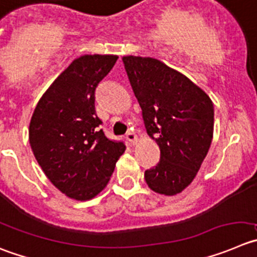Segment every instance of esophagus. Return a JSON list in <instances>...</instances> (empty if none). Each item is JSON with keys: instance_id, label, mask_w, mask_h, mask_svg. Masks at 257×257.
Masks as SVG:
<instances>
[{"instance_id": "esophagus-1", "label": "esophagus", "mask_w": 257, "mask_h": 257, "mask_svg": "<svg viewBox=\"0 0 257 257\" xmlns=\"http://www.w3.org/2000/svg\"><path fill=\"white\" fill-rule=\"evenodd\" d=\"M126 141H128L131 145H136L137 143L136 133H133V132H128V134H126Z\"/></svg>"}]
</instances>
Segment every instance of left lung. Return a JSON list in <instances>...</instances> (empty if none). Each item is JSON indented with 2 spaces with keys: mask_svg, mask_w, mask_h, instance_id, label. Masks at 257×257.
<instances>
[{
  "mask_svg": "<svg viewBox=\"0 0 257 257\" xmlns=\"http://www.w3.org/2000/svg\"><path fill=\"white\" fill-rule=\"evenodd\" d=\"M148 136L160 147V161L146 170L153 191L176 195L188 188L209 151L214 107L209 96L183 73L150 57H123Z\"/></svg>",
  "mask_w": 257,
  "mask_h": 257,
  "instance_id": "1",
  "label": "left lung"
}]
</instances>
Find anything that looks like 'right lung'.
I'll return each mask as SVG.
<instances>
[{
  "label": "right lung",
  "instance_id": "1",
  "mask_svg": "<svg viewBox=\"0 0 257 257\" xmlns=\"http://www.w3.org/2000/svg\"><path fill=\"white\" fill-rule=\"evenodd\" d=\"M117 56L86 54L74 59L38 102L29 125V142L45 176L76 200L95 198L109 183L125 151L99 125L95 90Z\"/></svg>",
  "mask_w": 257,
  "mask_h": 257
}]
</instances>
